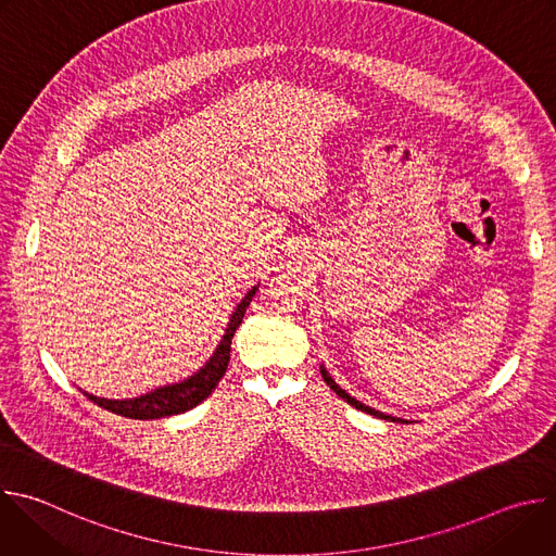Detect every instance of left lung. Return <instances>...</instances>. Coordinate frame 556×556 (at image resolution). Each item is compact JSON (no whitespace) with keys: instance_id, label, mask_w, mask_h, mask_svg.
I'll use <instances>...</instances> for the list:
<instances>
[{"instance_id":"obj_1","label":"left lung","mask_w":556,"mask_h":556,"mask_svg":"<svg viewBox=\"0 0 556 556\" xmlns=\"http://www.w3.org/2000/svg\"><path fill=\"white\" fill-rule=\"evenodd\" d=\"M321 376H324V380L330 384V389H334L337 391V395H341V399L345 401V403H350L354 409H361V412H365V414H369V416H376V418H382V420H391V422H405V420H399V418H393V416H384V414H380V412H376V409H371V407H365L363 403H358L356 399H352L350 393H345L334 380H332V376L326 371V367H321Z\"/></svg>"}]
</instances>
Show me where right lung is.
<instances>
[{
  "instance_id": "add662e5",
  "label": "right lung",
  "mask_w": 556,
  "mask_h": 556,
  "mask_svg": "<svg viewBox=\"0 0 556 556\" xmlns=\"http://www.w3.org/2000/svg\"><path fill=\"white\" fill-rule=\"evenodd\" d=\"M255 290L257 288H253L232 312L226 334L222 337V343L217 345L211 361L198 374L187 378L185 382L161 387V389L144 393V395H140V399H134V401H108V399H97V395H92V393H86V395L99 407H103L112 414L125 416V418H134V420H155V418H167V416H176V414H185V412L193 409L204 399H208L211 391L217 387V382L226 374V367L230 361V339H232L235 330L240 328V324L244 319V312L255 296Z\"/></svg>"
}]
</instances>
